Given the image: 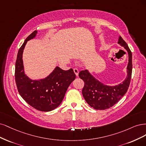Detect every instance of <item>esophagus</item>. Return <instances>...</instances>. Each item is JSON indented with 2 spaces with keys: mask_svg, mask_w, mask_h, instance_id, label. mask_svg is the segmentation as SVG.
<instances>
[{
  "mask_svg": "<svg viewBox=\"0 0 146 146\" xmlns=\"http://www.w3.org/2000/svg\"><path fill=\"white\" fill-rule=\"evenodd\" d=\"M73 71H74V73H75V74H76V76H78V74H79V70H78V69H77V68H74L73 69Z\"/></svg>",
  "mask_w": 146,
  "mask_h": 146,
  "instance_id": "1",
  "label": "esophagus"
}]
</instances>
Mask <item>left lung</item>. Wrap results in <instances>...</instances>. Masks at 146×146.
Here are the masks:
<instances>
[{"label":"left lung","instance_id":"8db88e82","mask_svg":"<svg viewBox=\"0 0 146 146\" xmlns=\"http://www.w3.org/2000/svg\"><path fill=\"white\" fill-rule=\"evenodd\" d=\"M117 44L124 46L129 55L127 74L123 83L114 86H107L99 81L88 70H82L79 73V78L84 82L82 95L88 104L96 110H105L114 106L126 93L130 85L132 72V54L127 44L121 36Z\"/></svg>","mask_w":146,"mask_h":146}]
</instances>
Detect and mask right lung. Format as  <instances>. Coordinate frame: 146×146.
Listing matches in <instances>:
<instances>
[{
  "label": "right lung",
  "mask_w": 146,
  "mask_h": 146,
  "mask_svg": "<svg viewBox=\"0 0 146 146\" xmlns=\"http://www.w3.org/2000/svg\"><path fill=\"white\" fill-rule=\"evenodd\" d=\"M35 30L27 37L19 50L15 65V81L19 93L28 104L42 111H50L62 102L67 88L76 78L73 70L56 67L47 77L32 80L25 74L22 54L27 41L35 38Z\"/></svg>",
  "instance_id": "1"
}]
</instances>
